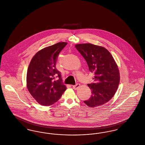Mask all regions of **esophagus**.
<instances>
[{"label":"esophagus","instance_id":"34e87169","mask_svg":"<svg viewBox=\"0 0 145 145\" xmlns=\"http://www.w3.org/2000/svg\"><path fill=\"white\" fill-rule=\"evenodd\" d=\"M80 86V84H76L75 85H73V88L74 90H78V89L79 88Z\"/></svg>","mask_w":145,"mask_h":145}]
</instances>
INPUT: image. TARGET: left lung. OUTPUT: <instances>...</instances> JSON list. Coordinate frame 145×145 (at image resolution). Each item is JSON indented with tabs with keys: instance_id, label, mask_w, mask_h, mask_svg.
I'll use <instances>...</instances> for the list:
<instances>
[{
	"instance_id": "obj_1",
	"label": "left lung",
	"mask_w": 145,
	"mask_h": 145,
	"mask_svg": "<svg viewBox=\"0 0 145 145\" xmlns=\"http://www.w3.org/2000/svg\"><path fill=\"white\" fill-rule=\"evenodd\" d=\"M75 47L86 60L90 72L95 75L93 83L88 84L92 94L84 102L91 108L103 105L117 91L120 80L117 64L104 47L91 43L77 44Z\"/></svg>"
}]
</instances>
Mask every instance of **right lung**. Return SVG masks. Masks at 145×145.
Here are the masks:
<instances>
[{"label":"right lung","mask_w":145,"mask_h":145,"mask_svg":"<svg viewBox=\"0 0 145 145\" xmlns=\"http://www.w3.org/2000/svg\"><path fill=\"white\" fill-rule=\"evenodd\" d=\"M67 44L59 42L42 49L30 62L27 74V88L31 95L42 105L55 103L67 89L62 83L60 72L56 69L58 55Z\"/></svg>","instance_id":"1"}]
</instances>
